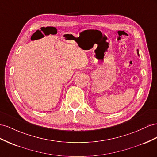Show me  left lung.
Wrapping results in <instances>:
<instances>
[{
    "mask_svg": "<svg viewBox=\"0 0 157 157\" xmlns=\"http://www.w3.org/2000/svg\"><path fill=\"white\" fill-rule=\"evenodd\" d=\"M137 54L139 55V51H138V50H137Z\"/></svg>",
    "mask_w": 157,
    "mask_h": 157,
    "instance_id": "left-lung-1",
    "label": "left lung"
}]
</instances>
